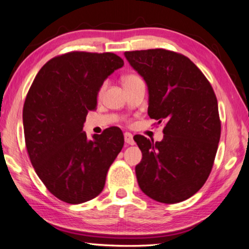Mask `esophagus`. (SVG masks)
Masks as SVG:
<instances>
[{"instance_id": "34e87169", "label": "esophagus", "mask_w": 249, "mask_h": 249, "mask_svg": "<svg viewBox=\"0 0 249 249\" xmlns=\"http://www.w3.org/2000/svg\"><path fill=\"white\" fill-rule=\"evenodd\" d=\"M124 141L127 145H134L135 142H134V138H133V135L130 133H125L124 134Z\"/></svg>"}]
</instances>
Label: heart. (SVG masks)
Instances as JSON below:
<instances>
[{
    "label": "heart",
    "mask_w": 249,
    "mask_h": 249,
    "mask_svg": "<svg viewBox=\"0 0 249 249\" xmlns=\"http://www.w3.org/2000/svg\"><path fill=\"white\" fill-rule=\"evenodd\" d=\"M140 80H142V79H141L140 77H138V75H136V74H126V75H124L123 78H122V82H123L124 88H126V87L130 86V84H133V83H135V82L140 81ZM104 90H105V83L103 84L102 87L100 88V90H99V96H101V95L103 94Z\"/></svg>",
    "instance_id": "heart-1"
}]
</instances>
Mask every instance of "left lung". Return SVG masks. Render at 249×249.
<instances>
[{
  "instance_id": "left-lung-1",
  "label": "left lung",
  "mask_w": 249,
  "mask_h": 249,
  "mask_svg": "<svg viewBox=\"0 0 249 249\" xmlns=\"http://www.w3.org/2000/svg\"><path fill=\"white\" fill-rule=\"evenodd\" d=\"M148 87V115L165 123L163 140L136 135L142 161L135 168L142 191L161 203H178L200 190L212 170L221 121L208 79L183 54L166 49L125 52Z\"/></svg>"
}]
</instances>
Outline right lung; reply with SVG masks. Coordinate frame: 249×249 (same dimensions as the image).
I'll return each mask as SVG.
<instances>
[{"label":"right lung","instance_id":"add662e5","mask_svg":"<svg viewBox=\"0 0 249 249\" xmlns=\"http://www.w3.org/2000/svg\"><path fill=\"white\" fill-rule=\"evenodd\" d=\"M123 66L112 53L71 52L50 59L34 79L23 108L25 142L37 176L59 200L79 204L103 190L123 133L109 127L88 138L83 123L104 80Z\"/></svg>","mask_w":249,"mask_h":249}]
</instances>
